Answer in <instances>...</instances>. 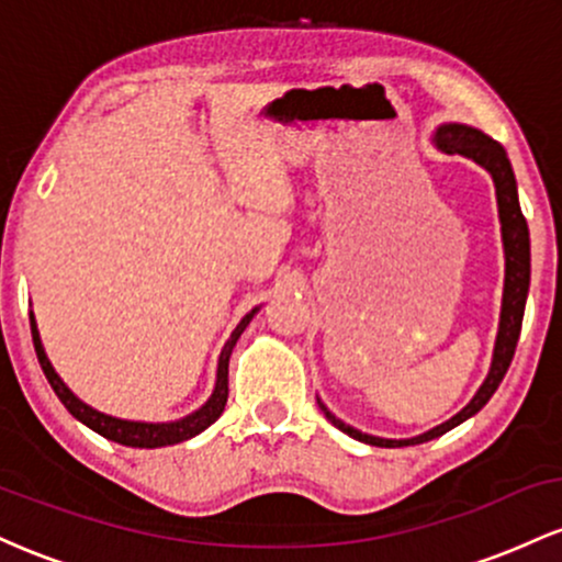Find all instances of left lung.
Masks as SVG:
<instances>
[{"instance_id":"1","label":"left lung","mask_w":562,"mask_h":562,"mask_svg":"<svg viewBox=\"0 0 562 562\" xmlns=\"http://www.w3.org/2000/svg\"><path fill=\"white\" fill-rule=\"evenodd\" d=\"M436 145L441 147L443 153H460L475 164L483 166L488 173H492L494 187H496V205H499V222H502V245H505V295H502V314H499V333H496L494 340V357L492 367H488V375L483 380V385L470 398L465 409L457 412L454 417L447 423L436 425L428 434L415 436V438H378L370 434H362V430L351 428L344 420L333 415L325 404L319 402V409L325 412V417L330 420L335 428L344 430L346 436L357 438V441L372 443V447H415V443H425L430 438L443 436L447 430L457 428L460 423H465L468 417H473L475 412H481L486 406L488 398L494 396V391L499 389L502 378H505L509 362H513L515 346H518L520 338V325H524V312H526V295H528V282H531V243H528V224L524 218V211H520L518 203V184H515L513 166H509V158L505 147L499 142L488 137V134L479 132V128L465 126V124H443L438 126L436 132Z\"/></svg>"}]
</instances>
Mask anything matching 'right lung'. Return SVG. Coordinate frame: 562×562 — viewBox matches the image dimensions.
Masks as SVG:
<instances>
[{
    "instance_id": "1",
    "label": "right lung",
    "mask_w": 562,
    "mask_h": 562,
    "mask_svg": "<svg viewBox=\"0 0 562 562\" xmlns=\"http://www.w3.org/2000/svg\"><path fill=\"white\" fill-rule=\"evenodd\" d=\"M256 312H259V308H254L250 314H245V317L240 319V325L232 330L229 340L224 344L222 357H218V367H216V385H214V393H211L209 402L200 406L198 412H192V415H187V417H182V420H173V423L121 420V417H111V415H105V412H97L94 406L83 404L81 398L76 396V393L70 391L66 383H63L60 375L55 372L53 362L47 359V353H44L42 338H38V330H36L34 312H31V335H34V348H36V357H38V364H42L44 375H47L49 385H53V391L57 393V398L66 404V409L76 417V420L87 425V428H92L94 434L105 436L108 441L124 443V447H137V449H158V447H169V443L187 441V438L203 434L211 423H216L218 417H222L224 404H227V396H229L232 348H235L237 338H240L245 327L250 325V319H254Z\"/></svg>"
}]
</instances>
